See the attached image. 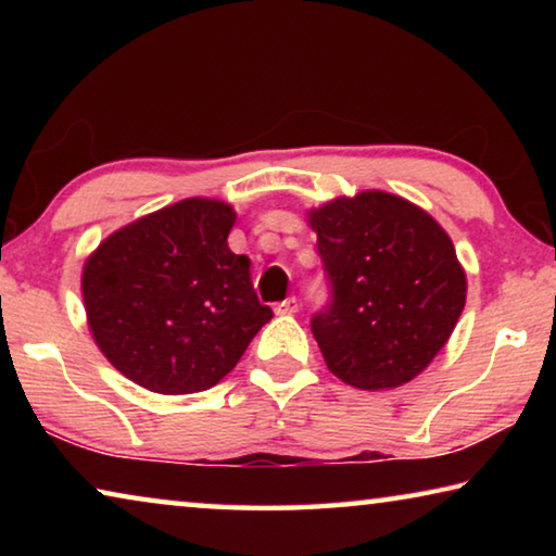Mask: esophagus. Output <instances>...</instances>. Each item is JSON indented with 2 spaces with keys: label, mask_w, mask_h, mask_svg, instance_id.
<instances>
[{
  "label": "esophagus",
  "mask_w": 556,
  "mask_h": 556,
  "mask_svg": "<svg viewBox=\"0 0 556 556\" xmlns=\"http://www.w3.org/2000/svg\"><path fill=\"white\" fill-rule=\"evenodd\" d=\"M275 312L279 314V316H289V314H296L299 312V301H296V296H289V299H285L281 301V304H277V308Z\"/></svg>",
  "instance_id": "esophagus-1"
}]
</instances>
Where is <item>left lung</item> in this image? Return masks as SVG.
I'll use <instances>...</instances> for the list:
<instances>
[{"label": "left lung", "mask_w": 556, "mask_h": 556, "mask_svg": "<svg viewBox=\"0 0 556 556\" xmlns=\"http://www.w3.org/2000/svg\"><path fill=\"white\" fill-rule=\"evenodd\" d=\"M306 218L333 287L312 321L328 370L361 390L425 372L466 306V271L446 230L388 191L341 195Z\"/></svg>", "instance_id": "1"}]
</instances>
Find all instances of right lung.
I'll use <instances>...</instances> for the list:
<instances>
[{"instance_id":"right-lung-1","label":"right lung","mask_w":556,"mask_h":556,"mask_svg":"<svg viewBox=\"0 0 556 556\" xmlns=\"http://www.w3.org/2000/svg\"><path fill=\"white\" fill-rule=\"evenodd\" d=\"M235 218L230 203L186 199L108 235L86 260L92 341L139 388H213L271 318L252 289L250 260L228 248Z\"/></svg>"}]
</instances>
